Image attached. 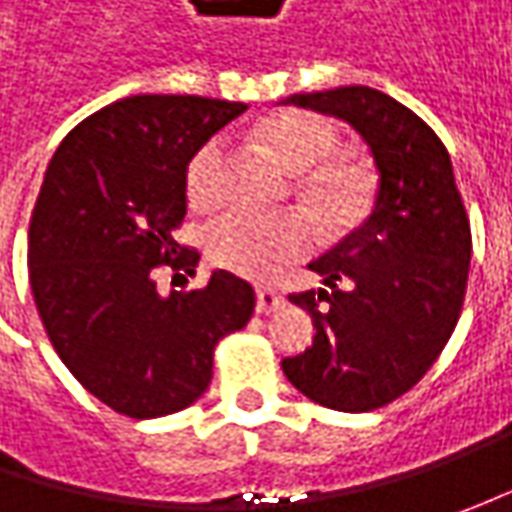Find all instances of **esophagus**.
Instances as JSON below:
<instances>
[{
  "label": "esophagus",
  "instance_id": "esophagus-1",
  "mask_svg": "<svg viewBox=\"0 0 512 512\" xmlns=\"http://www.w3.org/2000/svg\"><path fill=\"white\" fill-rule=\"evenodd\" d=\"M285 307V296L279 290H270V287H262L256 290V310L259 313H276Z\"/></svg>",
  "mask_w": 512,
  "mask_h": 512
}]
</instances>
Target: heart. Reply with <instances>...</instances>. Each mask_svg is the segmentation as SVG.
I'll return each mask as SVG.
<instances>
[{"mask_svg":"<svg viewBox=\"0 0 512 512\" xmlns=\"http://www.w3.org/2000/svg\"><path fill=\"white\" fill-rule=\"evenodd\" d=\"M259 136L287 170L302 173L299 196L322 225L342 230L362 216L370 196V176L356 159H329L339 148V136L327 119L313 113H282L265 122ZM185 185L190 205L199 210H213L225 202L227 150L222 139H210L193 153ZM205 247L213 265L247 279L273 282L313 250V227L299 213L270 216L230 210L210 225Z\"/></svg>","mask_w":512,"mask_h":512,"instance_id":"heart-1","label":"heart"}]
</instances>
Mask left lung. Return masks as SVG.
<instances>
[{"instance_id":"1","label":"left lung","mask_w":512,"mask_h":512,"mask_svg":"<svg viewBox=\"0 0 512 512\" xmlns=\"http://www.w3.org/2000/svg\"><path fill=\"white\" fill-rule=\"evenodd\" d=\"M285 105L347 122L379 173L370 216L310 262L325 287L290 296L316 336L282 359L310 402L367 413L407 393L450 339L467 290L470 219L442 139L402 102L347 85L293 93Z\"/></svg>"}]
</instances>
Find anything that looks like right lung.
Returning <instances> with one entry per match:
<instances>
[{
	"label": "right lung",
	"mask_w": 512,
	"mask_h": 512,
	"mask_svg": "<svg viewBox=\"0 0 512 512\" xmlns=\"http://www.w3.org/2000/svg\"><path fill=\"white\" fill-rule=\"evenodd\" d=\"M242 102L142 93L96 110L50 159L28 230L30 290L59 359L110 410L156 419L213 379V350L253 316L245 279L213 270L162 296L153 270L193 273L173 230L187 213L193 153Z\"/></svg>",
	"instance_id": "obj_1"
}]
</instances>
